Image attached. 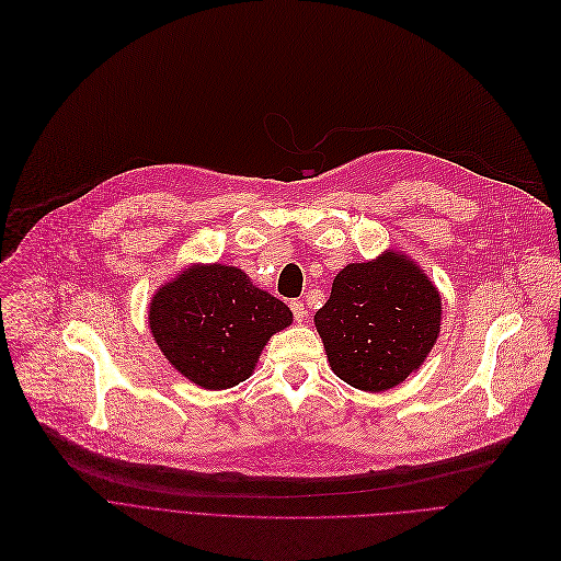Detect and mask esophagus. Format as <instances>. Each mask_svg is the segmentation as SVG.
Listing matches in <instances>:
<instances>
[{"label": "esophagus", "mask_w": 561, "mask_h": 561, "mask_svg": "<svg viewBox=\"0 0 561 561\" xmlns=\"http://www.w3.org/2000/svg\"><path fill=\"white\" fill-rule=\"evenodd\" d=\"M289 308H291V314H295V319H297V322L301 324V322H304V319H306V314H308V310H306L304 301H291V304H289Z\"/></svg>", "instance_id": "obj_1"}]
</instances>
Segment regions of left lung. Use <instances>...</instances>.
Here are the masks:
<instances>
[{"label":"left lung","mask_w":561,"mask_h":561,"mask_svg":"<svg viewBox=\"0 0 561 561\" xmlns=\"http://www.w3.org/2000/svg\"><path fill=\"white\" fill-rule=\"evenodd\" d=\"M314 327L342 381L390 390L430 356L440 333V295L411 257L386 251L344 266Z\"/></svg>","instance_id":"left-lung-1"}]
</instances>
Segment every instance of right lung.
Wrapping results in <instances>:
<instances>
[{
    "mask_svg": "<svg viewBox=\"0 0 561 561\" xmlns=\"http://www.w3.org/2000/svg\"><path fill=\"white\" fill-rule=\"evenodd\" d=\"M150 333L182 377L205 390L247 381L270 337L291 324V310L226 264H194L159 287Z\"/></svg>",
    "mask_w": 561,
    "mask_h": 561,
    "instance_id": "1",
    "label": "right lung"
}]
</instances>
